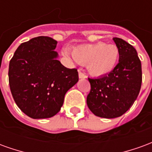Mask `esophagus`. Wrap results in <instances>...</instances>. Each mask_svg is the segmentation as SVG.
I'll return each instance as SVG.
<instances>
[{"instance_id":"esophagus-1","label":"esophagus","mask_w":152,"mask_h":152,"mask_svg":"<svg viewBox=\"0 0 152 152\" xmlns=\"http://www.w3.org/2000/svg\"><path fill=\"white\" fill-rule=\"evenodd\" d=\"M79 78L80 79H84V78H86V75L85 73H83L82 72L79 71Z\"/></svg>"}]
</instances>
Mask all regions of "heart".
<instances>
[{"mask_svg":"<svg viewBox=\"0 0 152 152\" xmlns=\"http://www.w3.org/2000/svg\"><path fill=\"white\" fill-rule=\"evenodd\" d=\"M72 57L80 64H87V68L92 75L102 76L114 69L119 58V51L113 45L96 43L74 48Z\"/></svg>","mask_w":152,"mask_h":152,"instance_id":"1","label":"heart"}]
</instances>
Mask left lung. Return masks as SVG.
Wrapping results in <instances>:
<instances>
[{"instance_id": "8db88e82", "label": "left lung", "mask_w": 152, "mask_h": 152, "mask_svg": "<svg viewBox=\"0 0 152 152\" xmlns=\"http://www.w3.org/2000/svg\"><path fill=\"white\" fill-rule=\"evenodd\" d=\"M119 51V63L108 75L88 78L90 91L87 105L94 114L112 119L121 116L134 104L142 86V65L134 46L113 38Z\"/></svg>"}]
</instances>
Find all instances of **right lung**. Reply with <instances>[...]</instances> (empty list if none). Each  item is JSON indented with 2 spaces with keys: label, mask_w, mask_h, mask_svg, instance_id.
Instances as JSON below:
<instances>
[{
  "label": "right lung",
  "mask_w": 152,
  "mask_h": 152,
  "mask_svg": "<svg viewBox=\"0 0 152 152\" xmlns=\"http://www.w3.org/2000/svg\"><path fill=\"white\" fill-rule=\"evenodd\" d=\"M56 40L37 37L22 43L9 65V84L15 102L33 119L50 118L59 112L67 90L76 85L78 72L66 68L54 51Z\"/></svg>",
  "instance_id": "right-lung-1"
}]
</instances>
